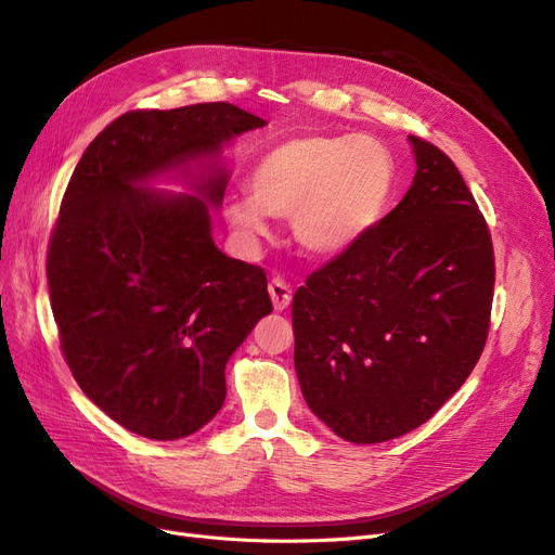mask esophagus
<instances>
[{
  "mask_svg": "<svg viewBox=\"0 0 555 555\" xmlns=\"http://www.w3.org/2000/svg\"><path fill=\"white\" fill-rule=\"evenodd\" d=\"M268 294H271L273 308L278 312L289 308V304H292V287H289V282L284 280L282 275H273L271 284H268Z\"/></svg>",
  "mask_w": 555,
  "mask_h": 555,
  "instance_id": "1",
  "label": "esophagus"
}]
</instances>
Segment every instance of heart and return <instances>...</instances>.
I'll use <instances>...</instances> for the list:
<instances>
[{"mask_svg":"<svg viewBox=\"0 0 555 555\" xmlns=\"http://www.w3.org/2000/svg\"><path fill=\"white\" fill-rule=\"evenodd\" d=\"M393 157L373 137L306 133L263 153L247 176L249 196L231 198L227 220L243 238L266 236V217H292L308 255L335 257L371 229L393 188Z\"/></svg>","mask_w":555,"mask_h":555,"instance_id":"b5f03b06","label":"heart"}]
</instances>
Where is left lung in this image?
Here are the masks:
<instances>
[{
    "mask_svg": "<svg viewBox=\"0 0 555 555\" xmlns=\"http://www.w3.org/2000/svg\"><path fill=\"white\" fill-rule=\"evenodd\" d=\"M410 141L408 194L292 300L300 391L357 444L426 424L473 373L491 328L489 224L456 164L422 137Z\"/></svg>",
    "mask_w": 555,
    "mask_h": 555,
    "instance_id": "1",
    "label": "left lung"
}]
</instances>
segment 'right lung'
<instances>
[{
    "label": "right lung",
    "mask_w": 555,
    "mask_h": 555,
    "mask_svg": "<svg viewBox=\"0 0 555 555\" xmlns=\"http://www.w3.org/2000/svg\"><path fill=\"white\" fill-rule=\"evenodd\" d=\"M263 125L227 102L127 111L66 184L46 257L62 357L82 393L143 438H188L220 412L227 361L273 304L261 266L215 247L204 201L139 184ZM224 190L222 169L198 184L212 204Z\"/></svg>",
    "instance_id": "add662e5"
}]
</instances>
